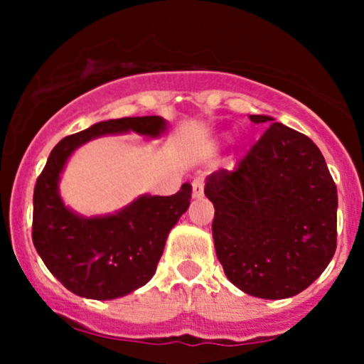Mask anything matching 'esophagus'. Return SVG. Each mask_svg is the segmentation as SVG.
Returning a JSON list of instances; mask_svg holds the SVG:
<instances>
[{
    "label": "esophagus",
    "instance_id": "obj_1",
    "mask_svg": "<svg viewBox=\"0 0 364 364\" xmlns=\"http://www.w3.org/2000/svg\"><path fill=\"white\" fill-rule=\"evenodd\" d=\"M203 185H205V179H203L202 176L193 179L191 186H193V196H195V198H202V196H203Z\"/></svg>",
    "mask_w": 364,
    "mask_h": 364
}]
</instances>
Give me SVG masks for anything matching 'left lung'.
Here are the masks:
<instances>
[{
    "label": "left lung",
    "instance_id": "obj_1",
    "mask_svg": "<svg viewBox=\"0 0 364 364\" xmlns=\"http://www.w3.org/2000/svg\"><path fill=\"white\" fill-rule=\"evenodd\" d=\"M253 123H272L252 114ZM215 253L228 279L255 298L306 289L337 248V188L320 149L272 123L236 169L207 178Z\"/></svg>",
    "mask_w": 364,
    "mask_h": 364
}]
</instances>
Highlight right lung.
<instances>
[{
	"instance_id": "add662e5",
	"label": "right lung",
	"mask_w": 364,
	"mask_h": 364,
	"mask_svg": "<svg viewBox=\"0 0 364 364\" xmlns=\"http://www.w3.org/2000/svg\"><path fill=\"white\" fill-rule=\"evenodd\" d=\"M129 129L157 136L166 121L161 116L109 119L65 136L36 181L32 241L49 272L82 298H119L147 284L169 231L190 205L191 185L185 183L178 193L140 196L114 215L85 219L65 207L58 181L73 150L95 136Z\"/></svg>"
}]
</instances>
